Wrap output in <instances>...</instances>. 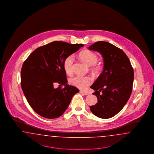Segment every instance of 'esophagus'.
<instances>
[{
	"mask_svg": "<svg viewBox=\"0 0 154 154\" xmlns=\"http://www.w3.org/2000/svg\"><path fill=\"white\" fill-rule=\"evenodd\" d=\"M79 92H80V93H81L82 94H83V95H89L88 93L85 92V91H82V90H80V91H79Z\"/></svg>",
	"mask_w": 154,
	"mask_h": 154,
	"instance_id": "34e87169",
	"label": "esophagus"
}]
</instances>
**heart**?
<instances>
[{
    "label": "heart",
    "instance_id": "1",
    "mask_svg": "<svg viewBox=\"0 0 154 154\" xmlns=\"http://www.w3.org/2000/svg\"><path fill=\"white\" fill-rule=\"evenodd\" d=\"M79 57L82 60L91 66V69L94 73H98L102 69L101 66L97 64L98 57L97 54L90 50H84L80 52ZM74 56L69 55L66 57L63 61V68L68 75H71L73 72ZM93 79L90 76H79L75 75L69 79L71 85L81 89H85L92 83Z\"/></svg>",
    "mask_w": 154,
    "mask_h": 154
}]
</instances>
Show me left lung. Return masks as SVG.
I'll return each instance as SVG.
<instances>
[{"label":"left lung","instance_id":"8db88e82","mask_svg":"<svg viewBox=\"0 0 154 154\" xmlns=\"http://www.w3.org/2000/svg\"><path fill=\"white\" fill-rule=\"evenodd\" d=\"M89 49L100 53L104 60L102 73L90 87L98 103L90 108L98 117L109 119L121 111L131 97L133 69L125 52L108 42H95Z\"/></svg>","mask_w":154,"mask_h":154}]
</instances>
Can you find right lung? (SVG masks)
Wrapping results in <instances>:
<instances>
[{
  "mask_svg": "<svg viewBox=\"0 0 154 154\" xmlns=\"http://www.w3.org/2000/svg\"><path fill=\"white\" fill-rule=\"evenodd\" d=\"M83 44L54 41L39 47L23 62L21 85L28 103L40 116L55 119L61 116L79 90L67 84L63 61ZM64 85L56 89L54 84Z\"/></svg>",
  "mask_w": 154,
  "mask_h": 154,
  "instance_id": "add662e5",
  "label": "right lung"
}]
</instances>
